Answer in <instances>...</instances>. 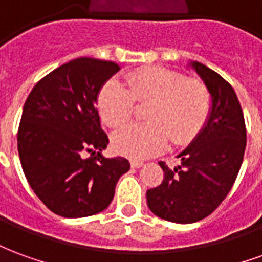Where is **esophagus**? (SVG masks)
I'll return each mask as SVG.
<instances>
[{"instance_id":"1","label":"esophagus","mask_w":262,"mask_h":262,"mask_svg":"<svg viewBox=\"0 0 262 262\" xmlns=\"http://www.w3.org/2000/svg\"><path fill=\"white\" fill-rule=\"evenodd\" d=\"M130 165L133 167V168H140V167L144 165V163H142V161H137V160H132Z\"/></svg>"}]
</instances>
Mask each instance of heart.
Segmentation results:
<instances>
[{
  "label": "heart",
  "mask_w": 262,
  "mask_h": 262,
  "mask_svg": "<svg viewBox=\"0 0 262 262\" xmlns=\"http://www.w3.org/2000/svg\"><path fill=\"white\" fill-rule=\"evenodd\" d=\"M135 101L150 102L144 111L147 123H133L116 132V153L143 160L164 151L168 143L187 146L199 135L210 111L206 88L199 81L165 67H144L125 75L123 82L108 81L98 95V111L111 127L129 122Z\"/></svg>",
  "instance_id": "heart-1"
}]
</instances>
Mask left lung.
I'll return each mask as SVG.
<instances>
[{
	"mask_svg": "<svg viewBox=\"0 0 262 262\" xmlns=\"http://www.w3.org/2000/svg\"><path fill=\"white\" fill-rule=\"evenodd\" d=\"M210 95L206 123L177 157L181 165L160 167L164 180L147 191L148 209L161 219L188 225L202 220L219 206L236 181L246 150V125L234 90L217 73L188 61Z\"/></svg>",
	"mask_w": 262,
	"mask_h": 262,
	"instance_id": "left-lung-1",
	"label": "left lung"
}]
</instances>
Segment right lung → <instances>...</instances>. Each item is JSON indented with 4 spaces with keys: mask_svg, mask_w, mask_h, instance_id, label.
Masks as SVG:
<instances>
[{
    "mask_svg": "<svg viewBox=\"0 0 262 262\" xmlns=\"http://www.w3.org/2000/svg\"><path fill=\"white\" fill-rule=\"evenodd\" d=\"M119 70L114 61L71 60L39 81L24 105L18 130L22 170L33 192L59 216L75 219L105 210L130 168L123 157L102 156L109 140L97 108L99 91Z\"/></svg>",
    "mask_w": 262,
    "mask_h": 262,
    "instance_id": "add662e5",
    "label": "right lung"
}]
</instances>
